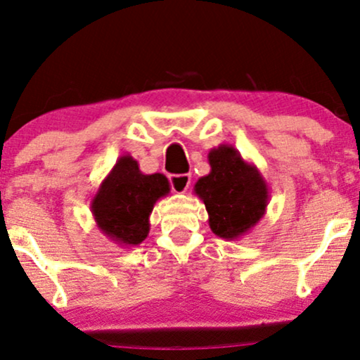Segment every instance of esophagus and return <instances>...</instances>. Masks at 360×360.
<instances>
[{"label":"esophagus","mask_w":360,"mask_h":360,"mask_svg":"<svg viewBox=\"0 0 360 360\" xmlns=\"http://www.w3.org/2000/svg\"><path fill=\"white\" fill-rule=\"evenodd\" d=\"M169 181H171L172 191H174V193H177V194H183L189 189L191 174H172L169 177Z\"/></svg>","instance_id":"obj_1"}]
</instances>
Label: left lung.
<instances>
[{
  "label": "left lung",
  "instance_id": "8db88e82",
  "mask_svg": "<svg viewBox=\"0 0 360 360\" xmlns=\"http://www.w3.org/2000/svg\"><path fill=\"white\" fill-rule=\"evenodd\" d=\"M211 172L199 177L194 193L206 206L209 227L226 240H236L262 219L269 204V188L256 166L231 144L207 154Z\"/></svg>",
  "mask_w": 360,
  "mask_h": 360
}]
</instances>
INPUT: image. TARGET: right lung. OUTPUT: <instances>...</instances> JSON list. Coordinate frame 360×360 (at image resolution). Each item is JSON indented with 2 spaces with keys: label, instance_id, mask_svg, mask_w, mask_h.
I'll list each match as a JSON object with an SVG mask.
<instances>
[{
  "label": "right lung",
  "instance_id": "add662e5",
  "mask_svg": "<svg viewBox=\"0 0 360 360\" xmlns=\"http://www.w3.org/2000/svg\"><path fill=\"white\" fill-rule=\"evenodd\" d=\"M169 191L165 174H144L138 161L124 154L99 184L91 201V212L106 238L121 248H133L148 238L154 204Z\"/></svg>",
  "mask_w": 360,
  "mask_h": 360
}]
</instances>
